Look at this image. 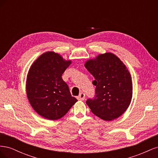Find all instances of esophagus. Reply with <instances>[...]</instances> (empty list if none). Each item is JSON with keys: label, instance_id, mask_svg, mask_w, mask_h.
<instances>
[{"label": "esophagus", "instance_id": "34e87169", "mask_svg": "<svg viewBox=\"0 0 158 158\" xmlns=\"http://www.w3.org/2000/svg\"><path fill=\"white\" fill-rule=\"evenodd\" d=\"M85 98V94H84V93H83V92H82V93H80V95H78L77 98H78V100H81V101H83V100H84Z\"/></svg>", "mask_w": 158, "mask_h": 158}]
</instances>
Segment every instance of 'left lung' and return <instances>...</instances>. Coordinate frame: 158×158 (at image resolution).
<instances>
[{
  "label": "left lung",
  "mask_w": 158,
  "mask_h": 158,
  "mask_svg": "<svg viewBox=\"0 0 158 158\" xmlns=\"http://www.w3.org/2000/svg\"><path fill=\"white\" fill-rule=\"evenodd\" d=\"M85 67L95 78V96L86 103L92 112L104 121L120 117L131 102L132 84L126 66L111 52L88 60Z\"/></svg>",
  "instance_id": "8db88e82"
}]
</instances>
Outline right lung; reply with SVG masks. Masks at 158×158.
Wrapping results in <instances>:
<instances>
[{
  "instance_id": "add662e5",
  "label": "right lung",
  "mask_w": 158,
  "mask_h": 158,
  "mask_svg": "<svg viewBox=\"0 0 158 158\" xmlns=\"http://www.w3.org/2000/svg\"><path fill=\"white\" fill-rule=\"evenodd\" d=\"M70 64V60L50 51L41 55L31 66L27 77V96L33 109L41 117L59 119L78 101L62 78Z\"/></svg>"
}]
</instances>
